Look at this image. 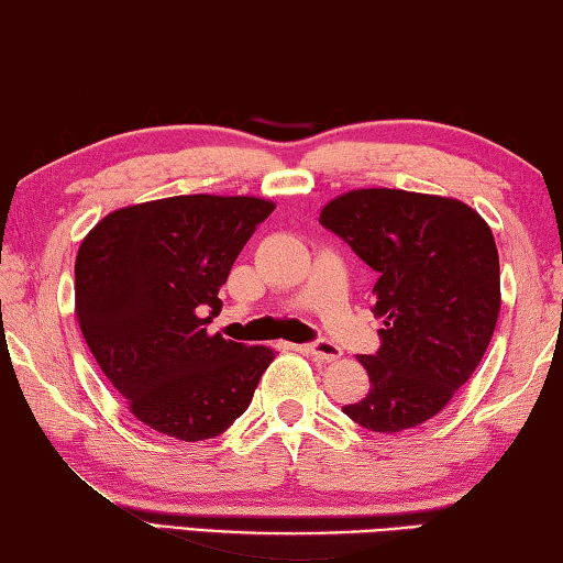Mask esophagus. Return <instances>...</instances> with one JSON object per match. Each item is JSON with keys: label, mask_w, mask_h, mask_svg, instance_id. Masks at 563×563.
I'll return each mask as SVG.
<instances>
[{"label": "esophagus", "mask_w": 563, "mask_h": 563, "mask_svg": "<svg viewBox=\"0 0 563 563\" xmlns=\"http://www.w3.org/2000/svg\"><path fill=\"white\" fill-rule=\"evenodd\" d=\"M303 352H307L309 356H314L317 362H336V358H342V349L327 342V339H319V342H314V344H307L303 346Z\"/></svg>", "instance_id": "esophagus-1"}]
</instances>
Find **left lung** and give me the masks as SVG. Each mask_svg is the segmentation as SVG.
<instances>
[{
	"label": "left lung",
	"instance_id": "1",
	"mask_svg": "<svg viewBox=\"0 0 563 563\" xmlns=\"http://www.w3.org/2000/svg\"><path fill=\"white\" fill-rule=\"evenodd\" d=\"M319 221L379 274L376 354L358 356L368 394L344 413L379 434L419 427L468 382L501 309L499 252L464 201L404 189H354Z\"/></svg>",
	"mask_w": 563,
	"mask_h": 563
}]
</instances>
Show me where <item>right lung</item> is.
Wrapping results in <instances>:
<instances>
[{
  "mask_svg": "<svg viewBox=\"0 0 563 563\" xmlns=\"http://www.w3.org/2000/svg\"><path fill=\"white\" fill-rule=\"evenodd\" d=\"M272 211L274 201L260 197H169L112 211L81 242V334L129 411L159 434H224L274 362L269 346L207 331L219 287Z\"/></svg>",
  "mask_w": 563,
  "mask_h": 563,
  "instance_id": "add662e5",
  "label": "right lung"
}]
</instances>
